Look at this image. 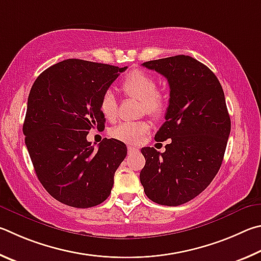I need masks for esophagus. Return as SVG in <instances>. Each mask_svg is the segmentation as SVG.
Segmentation results:
<instances>
[{"mask_svg":"<svg viewBox=\"0 0 261 261\" xmlns=\"http://www.w3.org/2000/svg\"><path fill=\"white\" fill-rule=\"evenodd\" d=\"M138 148H135V147H128V152L129 153H132V152H134V151H138Z\"/></svg>","mask_w":261,"mask_h":261,"instance_id":"esophagus-1","label":"esophagus"}]
</instances>
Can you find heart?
I'll return each mask as SVG.
<instances>
[{
	"label": "heart",
	"instance_id": "b5f03b06",
	"mask_svg": "<svg viewBox=\"0 0 261 261\" xmlns=\"http://www.w3.org/2000/svg\"><path fill=\"white\" fill-rule=\"evenodd\" d=\"M123 93L138 98L142 103V110L150 116L163 117L167 111V99L159 94L157 81L153 76L142 71H134L126 76L121 85ZM99 111L108 120L117 117V99L111 90L103 94L99 102ZM150 129L148 121H122L111 130L114 139L129 144H139L144 140Z\"/></svg>",
	"mask_w": 261,
	"mask_h": 261
}]
</instances>
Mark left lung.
Masks as SVG:
<instances>
[{
  "label": "left lung",
  "mask_w": 261,
  "mask_h": 261,
  "mask_svg": "<svg viewBox=\"0 0 261 261\" xmlns=\"http://www.w3.org/2000/svg\"><path fill=\"white\" fill-rule=\"evenodd\" d=\"M170 85L165 122L154 140L171 142L165 152L142 148L145 165L140 173L152 202L177 206L198 196L220 170L230 134L225 94L216 74L185 55L145 62Z\"/></svg>",
  "instance_id": "1"
}]
</instances>
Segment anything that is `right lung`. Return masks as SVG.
Returning <instances> with one entry per match:
<instances>
[{
	"label": "right lung",
	"mask_w": 261,
	"mask_h": 261,
	"mask_svg": "<svg viewBox=\"0 0 261 261\" xmlns=\"http://www.w3.org/2000/svg\"><path fill=\"white\" fill-rule=\"evenodd\" d=\"M126 68L66 59L48 67L32 86L22 125L25 144L41 185L58 202L87 208L111 194L126 145L104 139L96 150L87 135L104 126L100 98Z\"/></svg>",
	"instance_id": "obj_1"
}]
</instances>
